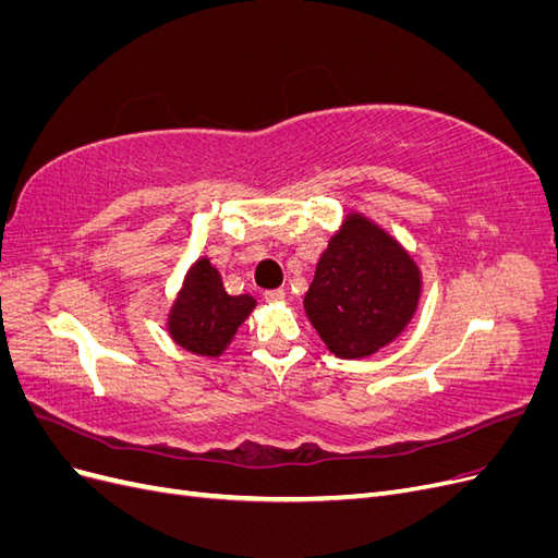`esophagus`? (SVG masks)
Segmentation results:
<instances>
[{"mask_svg": "<svg viewBox=\"0 0 558 558\" xmlns=\"http://www.w3.org/2000/svg\"><path fill=\"white\" fill-rule=\"evenodd\" d=\"M286 298L283 289H272V291H265V300L267 302H281Z\"/></svg>", "mask_w": 558, "mask_h": 558, "instance_id": "34e87169", "label": "esophagus"}]
</instances>
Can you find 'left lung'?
Segmentation results:
<instances>
[{
    "label": "left lung",
    "instance_id": "8db88e82",
    "mask_svg": "<svg viewBox=\"0 0 558 558\" xmlns=\"http://www.w3.org/2000/svg\"><path fill=\"white\" fill-rule=\"evenodd\" d=\"M418 283V269L398 242L349 216L320 253L305 312L335 356L363 359L408 326Z\"/></svg>",
    "mask_w": 558,
    "mask_h": 558
}]
</instances>
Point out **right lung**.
Returning <instances> with one entry per match:
<instances>
[{
  "mask_svg": "<svg viewBox=\"0 0 558 558\" xmlns=\"http://www.w3.org/2000/svg\"><path fill=\"white\" fill-rule=\"evenodd\" d=\"M256 305L251 295H228L209 260H197L170 316L174 342L202 356H218Z\"/></svg>",
  "mask_w": 558,
  "mask_h": 558,
  "instance_id": "add662e5",
  "label": "right lung"
}]
</instances>
